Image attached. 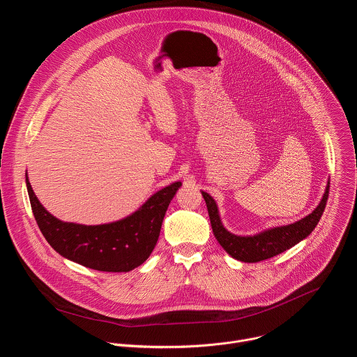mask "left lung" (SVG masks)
I'll use <instances>...</instances> for the list:
<instances>
[{
	"label": "left lung",
	"instance_id": "left-lung-1",
	"mask_svg": "<svg viewBox=\"0 0 357 357\" xmlns=\"http://www.w3.org/2000/svg\"><path fill=\"white\" fill-rule=\"evenodd\" d=\"M206 208L208 215L212 227V232L215 235L218 243L227 250L228 255H231L234 259L245 263H257L266 259H270L273 256H277L282 252L289 250L290 248L296 246L301 241H304L318 225L326 201L329 195V181L326 184L325 192L318 204V206L310 213V215L301 218L297 222L282 225V227H273L268 229H264L255 235H235L229 232L220 217L218 205L208 192L201 191Z\"/></svg>",
	"mask_w": 357,
	"mask_h": 357
}]
</instances>
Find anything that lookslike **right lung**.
Returning <instances> with one entry per match:
<instances>
[{
    "label": "right lung",
    "mask_w": 357,
    "mask_h": 357,
    "mask_svg": "<svg viewBox=\"0 0 357 357\" xmlns=\"http://www.w3.org/2000/svg\"><path fill=\"white\" fill-rule=\"evenodd\" d=\"M26 178L36 224L47 243L63 257L98 271H130L153 252L170 201L181 181L159 190L130 215L102 225L64 222L53 217L35 195Z\"/></svg>",
    "instance_id": "add662e5"
}]
</instances>
